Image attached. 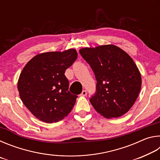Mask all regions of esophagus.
Wrapping results in <instances>:
<instances>
[{
  "label": "esophagus",
  "mask_w": 160,
  "mask_h": 160,
  "mask_svg": "<svg viewBox=\"0 0 160 160\" xmlns=\"http://www.w3.org/2000/svg\"><path fill=\"white\" fill-rule=\"evenodd\" d=\"M87 95V91L86 90H83L82 92V93L80 94V96H86Z\"/></svg>",
  "instance_id": "1"
}]
</instances>
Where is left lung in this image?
<instances>
[{
	"label": "left lung",
	"mask_w": 160,
	"mask_h": 160,
	"mask_svg": "<svg viewBox=\"0 0 160 160\" xmlns=\"http://www.w3.org/2000/svg\"><path fill=\"white\" fill-rule=\"evenodd\" d=\"M79 51L97 82L96 93L90 99L94 109L107 118L125 114L136 101L142 84L141 75L132 58L113 44Z\"/></svg>",
	"instance_id": "8db88e82"
}]
</instances>
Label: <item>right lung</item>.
I'll return each mask as SVG.
<instances>
[{
	"label": "right lung",
	"mask_w": 160,
	"mask_h": 160,
	"mask_svg": "<svg viewBox=\"0 0 160 160\" xmlns=\"http://www.w3.org/2000/svg\"><path fill=\"white\" fill-rule=\"evenodd\" d=\"M77 58L74 48L50 51L35 56L24 67L18 90L24 104L39 120L56 123L71 112L78 96L68 91L64 73Z\"/></svg>",
	"instance_id": "obj_1"
}]
</instances>
